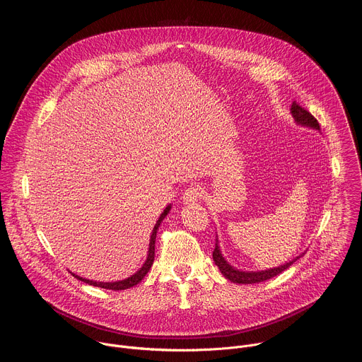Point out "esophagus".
I'll list each match as a JSON object with an SVG mask.
<instances>
[{"label":"esophagus","mask_w":362,"mask_h":362,"mask_svg":"<svg viewBox=\"0 0 362 362\" xmlns=\"http://www.w3.org/2000/svg\"><path fill=\"white\" fill-rule=\"evenodd\" d=\"M202 196H203V187H202L200 185L193 183V185H190V186L185 190L182 199H183V203L187 204V203H194V202L200 200Z\"/></svg>","instance_id":"1"}]
</instances>
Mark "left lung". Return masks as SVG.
I'll return each instance as SVG.
<instances>
[{
	"mask_svg": "<svg viewBox=\"0 0 362 362\" xmlns=\"http://www.w3.org/2000/svg\"><path fill=\"white\" fill-rule=\"evenodd\" d=\"M291 113L295 119L296 123L302 124V126H308V127H314V129H318L320 130V123L318 120L309 113L306 109H303L300 105H298L296 101L292 103V107H291ZM300 256H298L296 259H299ZM296 259H293L292 262H288L285 265H281L278 268H274V269H268V271H261V272H242V271H236L235 268H232L226 261L225 257L222 256L221 253V249H219V245H218V239H216V243H215V249H214V261L215 264L218 265L219 271L222 272V275L229 279L230 282H235V284H259V282H264V281H268L279 274H282L285 269H288L293 262H296Z\"/></svg>",
	"mask_w": 362,
	"mask_h": 362,
	"instance_id": "obj_1",
	"label": "left lung"
}]
</instances>
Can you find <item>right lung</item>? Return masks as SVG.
Segmentation results:
<instances>
[{
	"label": "right lung",
	"mask_w": 362,
	"mask_h": 362,
	"mask_svg": "<svg viewBox=\"0 0 362 362\" xmlns=\"http://www.w3.org/2000/svg\"><path fill=\"white\" fill-rule=\"evenodd\" d=\"M169 211H170V206H168V208L165 209V212L160 215L159 221L156 222V225H154L153 233H151V236H150L147 259H146L144 265L140 268V271H137L134 275H132V276L127 278V279L117 281V282H94V281L83 279V278H80V276H77V275H74V274H73V276L77 278V279H80V281H83V282H86V284H88V285L98 286V288H105V289H112V291H123V289H129V288L137 285V284L147 275V272L150 271V268H151V265H153V261H154V242H156V233H158V229H159L162 221H163V219L166 218V215L169 214Z\"/></svg>",
	"instance_id": "right-lung-1"
}]
</instances>
